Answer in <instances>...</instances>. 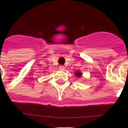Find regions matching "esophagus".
Listing matches in <instances>:
<instances>
[{"mask_svg": "<svg viewBox=\"0 0 128 128\" xmlns=\"http://www.w3.org/2000/svg\"><path fill=\"white\" fill-rule=\"evenodd\" d=\"M59 68H60V69L62 70H63L65 69V66H63V65H60V66H59Z\"/></svg>", "mask_w": 128, "mask_h": 128, "instance_id": "obj_1", "label": "esophagus"}]
</instances>
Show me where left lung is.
I'll return each mask as SVG.
<instances>
[{
	"mask_svg": "<svg viewBox=\"0 0 128 128\" xmlns=\"http://www.w3.org/2000/svg\"><path fill=\"white\" fill-rule=\"evenodd\" d=\"M74 75L76 77H78V78H81V76L82 75V72H80V71H77V72H76L75 73H74Z\"/></svg>",
	"mask_w": 128,
	"mask_h": 128,
	"instance_id": "left-lung-1",
	"label": "left lung"
}]
</instances>
